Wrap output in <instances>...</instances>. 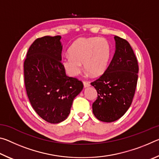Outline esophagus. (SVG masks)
Segmentation results:
<instances>
[{"label":"esophagus","mask_w":159,"mask_h":159,"mask_svg":"<svg viewBox=\"0 0 159 159\" xmlns=\"http://www.w3.org/2000/svg\"><path fill=\"white\" fill-rule=\"evenodd\" d=\"M83 85H84L85 88H88V87H90V84L89 82H87V81H83Z\"/></svg>","instance_id":"1"}]
</instances>
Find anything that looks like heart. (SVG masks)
I'll return each mask as SVG.
<instances>
[{"label":"heart","mask_w":159,"mask_h":159,"mask_svg":"<svg viewBox=\"0 0 159 159\" xmlns=\"http://www.w3.org/2000/svg\"><path fill=\"white\" fill-rule=\"evenodd\" d=\"M69 54L62 58L61 64L69 76H78L82 70L83 63L84 68L93 76H98L105 71L111 48L104 38H80L72 43Z\"/></svg>","instance_id":"1"}]
</instances>
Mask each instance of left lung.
Here are the masks:
<instances>
[{
  "label": "left lung",
  "mask_w": 159,
  "mask_h": 159,
  "mask_svg": "<svg viewBox=\"0 0 159 159\" xmlns=\"http://www.w3.org/2000/svg\"><path fill=\"white\" fill-rule=\"evenodd\" d=\"M115 53L106 71L91 83L98 92L93 104V112L103 122L115 121L130 107L135 92L138 63L133 49L126 40L117 36Z\"/></svg>",
  "instance_id": "left-lung-1"
}]
</instances>
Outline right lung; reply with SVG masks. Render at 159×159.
Masks as SVG:
<instances>
[{
    "instance_id": "right-lung-1",
    "label": "right lung",
    "mask_w": 159,
    "mask_h": 159,
    "mask_svg": "<svg viewBox=\"0 0 159 159\" xmlns=\"http://www.w3.org/2000/svg\"><path fill=\"white\" fill-rule=\"evenodd\" d=\"M61 36H44L31 44L24 63L26 93L39 116L50 123L68 117L83 83L66 75L61 64Z\"/></svg>"
}]
</instances>
